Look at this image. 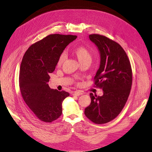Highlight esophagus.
I'll list each match as a JSON object with an SVG mask.
<instances>
[{"label":"esophagus","instance_id":"1","mask_svg":"<svg viewBox=\"0 0 152 152\" xmlns=\"http://www.w3.org/2000/svg\"><path fill=\"white\" fill-rule=\"evenodd\" d=\"M83 95V93L79 91H75L73 92V95L74 96H79V95Z\"/></svg>","mask_w":152,"mask_h":152}]
</instances>
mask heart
<instances>
[{
  "label": "heart",
  "instance_id": "obj_1",
  "mask_svg": "<svg viewBox=\"0 0 152 152\" xmlns=\"http://www.w3.org/2000/svg\"><path fill=\"white\" fill-rule=\"evenodd\" d=\"M74 55L77 57L80 63L89 61L92 60V54L89 49L84 46H80L75 48L73 50ZM66 58V54L65 52H62L58 57L57 60V65L60 66L65 61Z\"/></svg>",
  "mask_w": 152,
  "mask_h": 152
}]
</instances>
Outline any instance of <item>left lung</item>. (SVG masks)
Wrapping results in <instances>:
<instances>
[{
	"label": "left lung",
	"mask_w": 152,
	"mask_h": 152,
	"mask_svg": "<svg viewBox=\"0 0 152 152\" xmlns=\"http://www.w3.org/2000/svg\"><path fill=\"white\" fill-rule=\"evenodd\" d=\"M89 39L97 47L100 67L94 77L95 87L102 96L90 94L91 103L84 114L95 124H105L121 113L129 95L132 75L130 61L122 47L104 36L93 34Z\"/></svg>",
	"instance_id": "left-lung-1"
}]
</instances>
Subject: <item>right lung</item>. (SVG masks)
<instances>
[{
    "mask_svg": "<svg viewBox=\"0 0 152 152\" xmlns=\"http://www.w3.org/2000/svg\"><path fill=\"white\" fill-rule=\"evenodd\" d=\"M76 37L49 35L31 45L23 56L19 75L20 92L26 105L41 121L51 123L61 115V103L69 94L50 89L47 83L59 55Z\"/></svg>",
    "mask_w": 152,
    "mask_h": 152,
    "instance_id": "obj_1",
    "label": "right lung"
}]
</instances>
